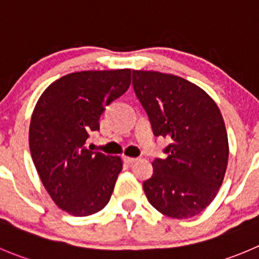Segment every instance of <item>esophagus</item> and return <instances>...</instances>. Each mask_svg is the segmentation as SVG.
Wrapping results in <instances>:
<instances>
[{
	"instance_id": "34e87169",
	"label": "esophagus",
	"mask_w": 259,
	"mask_h": 259,
	"mask_svg": "<svg viewBox=\"0 0 259 259\" xmlns=\"http://www.w3.org/2000/svg\"><path fill=\"white\" fill-rule=\"evenodd\" d=\"M124 161L127 162V164L132 165V164H135V162L139 161V157H124Z\"/></svg>"
}]
</instances>
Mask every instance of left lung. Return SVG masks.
<instances>
[{"label": "left lung", "instance_id": "1", "mask_svg": "<svg viewBox=\"0 0 259 259\" xmlns=\"http://www.w3.org/2000/svg\"><path fill=\"white\" fill-rule=\"evenodd\" d=\"M132 85L155 136L168 137L166 159H155L144 182L149 202L162 215L188 219L205 210L225 177L229 142L212 98L194 83L156 71H132Z\"/></svg>", "mask_w": 259, "mask_h": 259}]
</instances>
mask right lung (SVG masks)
<instances>
[{
	"instance_id": "right-lung-1",
	"label": "right lung",
	"mask_w": 259,
	"mask_h": 259,
	"mask_svg": "<svg viewBox=\"0 0 259 259\" xmlns=\"http://www.w3.org/2000/svg\"><path fill=\"white\" fill-rule=\"evenodd\" d=\"M131 85V70L81 71L58 78L39 98L29 128L31 157L54 203L89 216L109 202L122 159L86 147L100 115Z\"/></svg>"
}]
</instances>
